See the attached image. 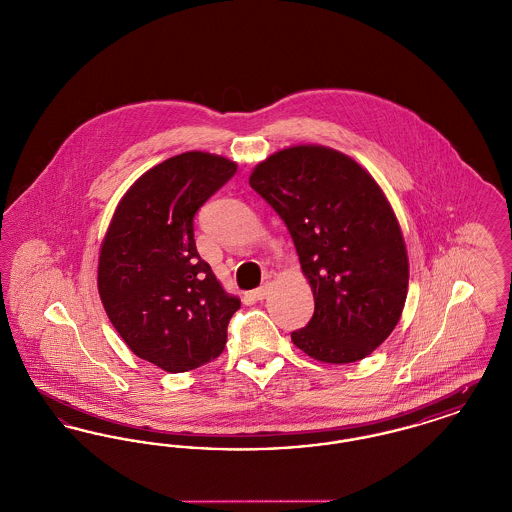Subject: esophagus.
<instances>
[{
	"label": "esophagus",
	"mask_w": 512,
	"mask_h": 512,
	"mask_svg": "<svg viewBox=\"0 0 512 512\" xmlns=\"http://www.w3.org/2000/svg\"><path fill=\"white\" fill-rule=\"evenodd\" d=\"M268 292H270V282H265L261 288H257V290L253 292V297H255L257 301H263V299L267 297Z\"/></svg>",
	"instance_id": "34e87169"
}]
</instances>
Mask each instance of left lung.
Segmentation results:
<instances>
[{"mask_svg":"<svg viewBox=\"0 0 512 512\" xmlns=\"http://www.w3.org/2000/svg\"><path fill=\"white\" fill-rule=\"evenodd\" d=\"M249 186L286 222L315 297L293 345L332 365L368 357L397 326L409 290L401 226L378 182L349 155L305 144L261 161Z\"/></svg>","mask_w":512,"mask_h":512,"instance_id":"obj_1","label":"left lung"}]
</instances>
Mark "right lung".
Returning <instances> with one entry per match:
<instances>
[{
    "mask_svg": "<svg viewBox=\"0 0 512 512\" xmlns=\"http://www.w3.org/2000/svg\"><path fill=\"white\" fill-rule=\"evenodd\" d=\"M236 171L215 153L174 155L122 195L101 242L98 290L107 317L134 355L172 374L217 359L242 305L194 240L197 209Z\"/></svg>",
    "mask_w": 512,
    "mask_h": 512,
    "instance_id": "add662e5",
    "label": "right lung"
}]
</instances>
